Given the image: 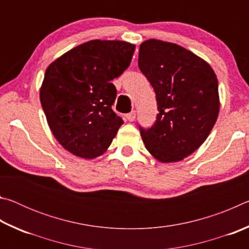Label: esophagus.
I'll use <instances>...</instances> for the list:
<instances>
[{"instance_id":"esophagus-1","label":"esophagus","mask_w":249,"mask_h":249,"mask_svg":"<svg viewBox=\"0 0 249 249\" xmlns=\"http://www.w3.org/2000/svg\"><path fill=\"white\" fill-rule=\"evenodd\" d=\"M126 119H127L129 122H133L135 119H136V112L132 111L128 114H126Z\"/></svg>"}]
</instances>
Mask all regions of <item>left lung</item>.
Returning a JSON list of instances; mask_svg holds the SVG:
<instances>
[{
	"instance_id": "obj_1",
	"label": "left lung",
	"mask_w": 249,
	"mask_h": 249,
	"mask_svg": "<svg viewBox=\"0 0 249 249\" xmlns=\"http://www.w3.org/2000/svg\"><path fill=\"white\" fill-rule=\"evenodd\" d=\"M138 67L154 88L159 112L150 127L138 125L142 142L160 161H179L203 144L215 124L216 75L196 54L157 39L140 46Z\"/></svg>"
}]
</instances>
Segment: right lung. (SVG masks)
I'll list each match as a JSON object with an SVG mask.
<instances>
[{
    "mask_svg": "<svg viewBox=\"0 0 249 249\" xmlns=\"http://www.w3.org/2000/svg\"><path fill=\"white\" fill-rule=\"evenodd\" d=\"M134 52L125 41L91 40L46 70L41 107L53 136L71 154L92 159L111 145L124 123L112 109L117 91L111 81L128 68Z\"/></svg>",
    "mask_w": 249,
    "mask_h": 249,
    "instance_id": "right-lung-1",
    "label": "right lung"
}]
</instances>
